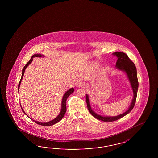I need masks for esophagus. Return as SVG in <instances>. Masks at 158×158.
Here are the masks:
<instances>
[{
    "label": "esophagus",
    "instance_id": "34e87169",
    "mask_svg": "<svg viewBox=\"0 0 158 158\" xmlns=\"http://www.w3.org/2000/svg\"><path fill=\"white\" fill-rule=\"evenodd\" d=\"M86 84L84 82H82V81L79 82L77 84V86L78 87H85V86H86Z\"/></svg>",
    "mask_w": 158,
    "mask_h": 158
}]
</instances>
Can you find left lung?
<instances>
[{
	"label": "left lung",
	"mask_w": 158,
	"mask_h": 158,
	"mask_svg": "<svg viewBox=\"0 0 158 158\" xmlns=\"http://www.w3.org/2000/svg\"><path fill=\"white\" fill-rule=\"evenodd\" d=\"M113 55L118 57V60L116 61V68L120 71H124L127 75V77L130 81L133 92V98L131 101V104L130 105L127 111L125 112L124 113L116 116L110 117V116H102L99 114H98L93 111V110L91 108L89 98L88 95L86 94V101L87 103V108L90 112V113L94 116V118H97L98 120H100L101 121H105V122H112V121H116L129 114L132 110L135 103L136 98L137 95L138 89L137 69L133 62L128 57V55L124 52H115L114 53H113Z\"/></svg>",
	"instance_id": "8db88e82"
}]
</instances>
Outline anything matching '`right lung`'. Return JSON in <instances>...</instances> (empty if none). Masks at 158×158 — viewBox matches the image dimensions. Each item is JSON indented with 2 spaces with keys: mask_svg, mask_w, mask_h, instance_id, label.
<instances>
[{
  "mask_svg": "<svg viewBox=\"0 0 158 158\" xmlns=\"http://www.w3.org/2000/svg\"><path fill=\"white\" fill-rule=\"evenodd\" d=\"M44 57V55H41V54H34V55H33L31 56V59H30L29 61L27 63V64L25 65V67L23 68V71H22V76H21L20 81V82H19V86H18V90H19V88H20V86L21 82V80H22V79H23V76H24V72H25V69H26L27 67L31 63V61L33 60V57ZM73 91H74V89L72 87V88L70 89L69 90H68L64 94L63 97L62 101H61V108L60 112V114L57 116V117L55 118H54V120H51V121H48V122H46V123H42V122H38V121H35V120H34L33 119L30 118L29 117V118H30L31 120H32L33 121H34L35 123H37L38 124L40 125H43V126H51V125H53L57 123L59 121H60L64 117V114H65V112H66V111H67L66 101H67L68 97ZM21 109H22V110L23 111V112H24V114H26V115H27V114H26V113L24 112V110L23 109V108L21 107Z\"/></svg>",
  "mask_w": 158,
  "mask_h": 158,
  "instance_id": "add662e5",
  "label": "right lung"
}]
</instances>
